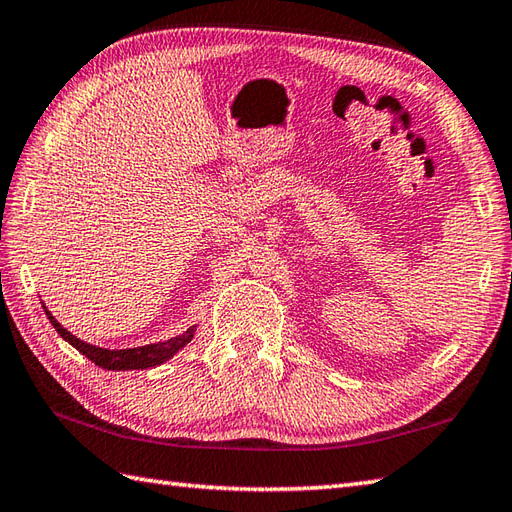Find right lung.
Instances as JSON below:
<instances>
[{
	"label": "right lung",
	"mask_w": 512,
	"mask_h": 512,
	"mask_svg": "<svg viewBox=\"0 0 512 512\" xmlns=\"http://www.w3.org/2000/svg\"><path fill=\"white\" fill-rule=\"evenodd\" d=\"M44 313L50 319V324L55 326V330L62 339L77 348L79 353L86 355L90 362H95L99 368L106 370H142V368H153L168 362L170 357L179 353L190 339L195 335V326H190L186 333L170 337L166 342H157V344H148V346H139V348H124V350H110V348H99L93 344H86L82 339H77L75 335H70L68 330L57 322V319L50 315V310L44 306Z\"/></svg>",
	"instance_id": "right-lung-1"
}]
</instances>
